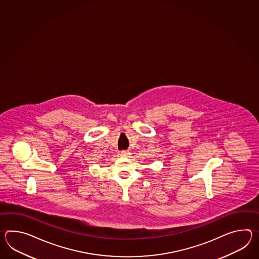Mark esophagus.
Segmentation results:
<instances>
[{"label":"esophagus","mask_w":259,"mask_h":259,"mask_svg":"<svg viewBox=\"0 0 259 259\" xmlns=\"http://www.w3.org/2000/svg\"><path fill=\"white\" fill-rule=\"evenodd\" d=\"M129 155H130V152L127 150H121L119 152V156H121V157H128Z\"/></svg>","instance_id":"1"}]
</instances>
